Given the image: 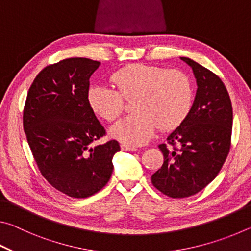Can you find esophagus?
Instances as JSON below:
<instances>
[{
  "mask_svg": "<svg viewBox=\"0 0 251 251\" xmlns=\"http://www.w3.org/2000/svg\"><path fill=\"white\" fill-rule=\"evenodd\" d=\"M121 148H122L123 151H137V148H136L135 146L127 145V144H122Z\"/></svg>",
  "mask_w": 251,
  "mask_h": 251,
  "instance_id": "esophagus-1",
  "label": "esophagus"
}]
</instances>
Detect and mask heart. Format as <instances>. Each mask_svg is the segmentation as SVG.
I'll return each mask as SVG.
<instances>
[{
	"label": "heart",
	"mask_w": 251,
	"mask_h": 251,
	"mask_svg": "<svg viewBox=\"0 0 251 251\" xmlns=\"http://www.w3.org/2000/svg\"><path fill=\"white\" fill-rule=\"evenodd\" d=\"M116 91L104 85H94L87 93L91 109L97 116L114 122L124 110V100L133 97V113L110 129V134L127 145H142L158 126L169 130L179 126L193 104L189 78L178 70L135 63L117 70L110 76Z\"/></svg>",
	"instance_id": "obj_1"
}]
</instances>
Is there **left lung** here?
Segmentation results:
<instances>
[{
  "instance_id": "8db88e82",
  "label": "left lung",
  "mask_w": 251,
  "mask_h": 251,
  "mask_svg": "<svg viewBox=\"0 0 251 251\" xmlns=\"http://www.w3.org/2000/svg\"><path fill=\"white\" fill-rule=\"evenodd\" d=\"M197 82L194 104L184 122L158 146L164 164L151 176L160 193L185 198L215 179L229 154L232 130L230 97L223 80L188 57Z\"/></svg>"
}]
</instances>
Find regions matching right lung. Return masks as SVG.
Listing matches in <instances>:
<instances>
[{"label":"right lung","instance_id":"add662e5","mask_svg":"<svg viewBox=\"0 0 251 251\" xmlns=\"http://www.w3.org/2000/svg\"><path fill=\"white\" fill-rule=\"evenodd\" d=\"M100 62L62 59L42 70L29 87L23 127L37 168L58 192L86 198L103 188L113 173L117 141L93 147L106 135L87 100L90 77Z\"/></svg>","mask_w":251,"mask_h":251}]
</instances>
